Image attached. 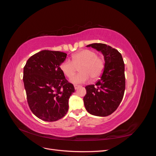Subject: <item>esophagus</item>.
I'll list each match as a JSON object with an SVG mask.
<instances>
[{"label":"esophagus","instance_id":"34e87169","mask_svg":"<svg viewBox=\"0 0 156 156\" xmlns=\"http://www.w3.org/2000/svg\"><path fill=\"white\" fill-rule=\"evenodd\" d=\"M80 87H81V86H79V85H77V84H75V85H74V88H75V90H77V89H78Z\"/></svg>","mask_w":156,"mask_h":156}]
</instances>
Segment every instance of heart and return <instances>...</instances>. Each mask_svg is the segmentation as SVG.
I'll list each match as a JSON object with an SVG mask.
<instances>
[{"mask_svg": "<svg viewBox=\"0 0 156 156\" xmlns=\"http://www.w3.org/2000/svg\"><path fill=\"white\" fill-rule=\"evenodd\" d=\"M79 67V73L71 79L73 83H83L90 78L96 80L100 77L105 67L103 58L97 56L96 52L90 49H83L72 56V61L66 60L60 64L61 72L68 78H72Z\"/></svg>", "mask_w": 156, "mask_h": 156, "instance_id": "obj_1", "label": "heart"}]
</instances>
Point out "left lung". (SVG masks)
Segmentation results:
<instances>
[{
	"label": "left lung",
	"instance_id": "1",
	"mask_svg": "<svg viewBox=\"0 0 156 156\" xmlns=\"http://www.w3.org/2000/svg\"><path fill=\"white\" fill-rule=\"evenodd\" d=\"M100 51L104 56L105 67L96 86H86L83 98L86 110L92 115L107 116L115 112L124 97L126 79L124 62L118 50L104 44L87 45Z\"/></svg>",
	"mask_w": 156,
	"mask_h": 156
}]
</instances>
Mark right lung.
I'll return each instance as SVG.
<instances>
[{
	"instance_id": "right-lung-1",
	"label": "right lung",
	"mask_w": 156,
	"mask_h": 156,
	"mask_svg": "<svg viewBox=\"0 0 156 156\" xmlns=\"http://www.w3.org/2000/svg\"><path fill=\"white\" fill-rule=\"evenodd\" d=\"M66 56L63 52L41 51L30 56L23 69L28 104L33 114L44 121L58 120L68 111L75 88L60 69Z\"/></svg>"
}]
</instances>
